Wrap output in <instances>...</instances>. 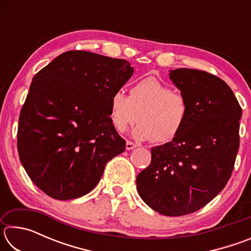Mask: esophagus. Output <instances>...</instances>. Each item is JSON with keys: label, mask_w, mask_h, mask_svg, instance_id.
Listing matches in <instances>:
<instances>
[{"label": "esophagus", "mask_w": 251, "mask_h": 251, "mask_svg": "<svg viewBox=\"0 0 251 251\" xmlns=\"http://www.w3.org/2000/svg\"><path fill=\"white\" fill-rule=\"evenodd\" d=\"M136 146V144L135 143H133V142H130V141H127L126 142V150L127 151H130V150H133V148H135Z\"/></svg>", "instance_id": "obj_1"}]
</instances>
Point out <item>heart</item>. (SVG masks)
<instances>
[{"label": "heart", "instance_id": "1", "mask_svg": "<svg viewBox=\"0 0 251 251\" xmlns=\"http://www.w3.org/2000/svg\"><path fill=\"white\" fill-rule=\"evenodd\" d=\"M189 115V105L179 92L155 77L135 83L129 97L117 91L110 99L109 117L118 131L139 122L134 135L154 143H168L180 133Z\"/></svg>", "mask_w": 251, "mask_h": 251}]
</instances>
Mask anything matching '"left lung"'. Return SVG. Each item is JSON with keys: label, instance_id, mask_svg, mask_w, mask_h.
<instances>
[{"label": "left lung", "instance_id": "8db88e82", "mask_svg": "<svg viewBox=\"0 0 251 251\" xmlns=\"http://www.w3.org/2000/svg\"><path fill=\"white\" fill-rule=\"evenodd\" d=\"M169 77L188 101L189 115L172 142L151 148L150 166L136 184L151 209L176 217L201 209L226 186L239 150L243 110L216 75L178 69Z\"/></svg>", "mask_w": 251, "mask_h": 251}]
</instances>
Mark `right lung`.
Listing matches in <instances>:
<instances>
[{
    "label": "right lung",
    "instance_id": "add662e5",
    "mask_svg": "<svg viewBox=\"0 0 251 251\" xmlns=\"http://www.w3.org/2000/svg\"><path fill=\"white\" fill-rule=\"evenodd\" d=\"M133 72L125 59L69 50L34 76L19 118L18 151L42 192L58 201L82 197L125 151L110 122V99Z\"/></svg>",
    "mask_w": 251,
    "mask_h": 251
}]
</instances>
